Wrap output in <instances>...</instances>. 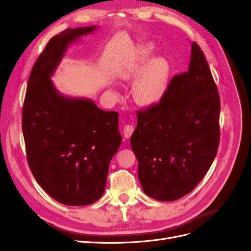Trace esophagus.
I'll use <instances>...</instances> for the list:
<instances>
[{
    "label": "esophagus",
    "mask_w": 251,
    "mask_h": 251,
    "mask_svg": "<svg viewBox=\"0 0 251 251\" xmlns=\"http://www.w3.org/2000/svg\"><path fill=\"white\" fill-rule=\"evenodd\" d=\"M134 126L133 125H126L124 127V135L126 138H129L134 132Z\"/></svg>",
    "instance_id": "esophagus-1"
}]
</instances>
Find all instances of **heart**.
I'll return each mask as SVG.
<instances>
[{
  "label": "heart",
  "mask_w": 251,
  "mask_h": 251,
  "mask_svg": "<svg viewBox=\"0 0 251 251\" xmlns=\"http://www.w3.org/2000/svg\"><path fill=\"white\" fill-rule=\"evenodd\" d=\"M151 50V45L141 47L135 54L134 61L122 74L123 77L127 79L141 73L134 83L133 96L135 100L142 106H151L159 102L169 83L170 65L165 58L157 57L145 64Z\"/></svg>",
  "instance_id": "obj_1"
}]
</instances>
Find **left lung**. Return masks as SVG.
Instances as JSON below:
<instances>
[{"label": "left lung", "mask_w": 251, "mask_h": 251, "mask_svg": "<svg viewBox=\"0 0 251 251\" xmlns=\"http://www.w3.org/2000/svg\"><path fill=\"white\" fill-rule=\"evenodd\" d=\"M219 115L218 88L193 42L189 70L172 76L159 102L137 111L129 141L146 195L172 201L200 184L218 151Z\"/></svg>", "instance_id": "8db88e82"}]
</instances>
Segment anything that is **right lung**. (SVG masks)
Listing matches in <instances>:
<instances>
[{
	"label": "right lung",
	"instance_id": "add662e5",
	"mask_svg": "<svg viewBox=\"0 0 251 251\" xmlns=\"http://www.w3.org/2000/svg\"><path fill=\"white\" fill-rule=\"evenodd\" d=\"M94 29H66L48 42L33 65L22 112L32 174L50 196L67 205L100 200L110 161L122 143L117 112L60 96L50 79L67 45Z\"/></svg>",
	"mask_w": 251,
	"mask_h": 251
}]
</instances>
